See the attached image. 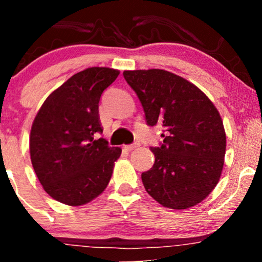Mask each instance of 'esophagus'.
Masks as SVG:
<instances>
[{"instance_id":"34e87169","label":"esophagus","mask_w":262,"mask_h":262,"mask_svg":"<svg viewBox=\"0 0 262 262\" xmlns=\"http://www.w3.org/2000/svg\"><path fill=\"white\" fill-rule=\"evenodd\" d=\"M140 146V144H138V143H134V144H130V145H125L124 146V149L125 150H128V151H132V150H135V149H138Z\"/></svg>"}]
</instances>
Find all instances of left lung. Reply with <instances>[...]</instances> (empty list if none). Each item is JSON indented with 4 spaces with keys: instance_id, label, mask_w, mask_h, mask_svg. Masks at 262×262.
<instances>
[{
    "instance_id": "1",
    "label": "left lung",
    "mask_w": 262,
    "mask_h": 262,
    "mask_svg": "<svg viewBox=\"0 0 262 262\" xmlns=\"http://www.w3.org/2000/svg\"><path fill=\"white\" fill-rule=\"evenodd\" d=\"M144 108L150 127L162 128L155 162L141 173L146 192L161 206L186 209L217 186L224 165L225 132L221 114L204 93L181 76L160 70L123 73Z\"/></svg>"
}]
</instances>
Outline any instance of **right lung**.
<instances>
[{
  "instance_id": "add662e5",
  "label": "right lung",
  "mask_w": 262,
  "mask_h": 262,
  "mask_svg": "<svg viewBox=\"0 0 262 262\" xmlns=\"http://www.w3.org/2000/svg\"><path fill=\"white\" fill-rule=\"evenodd\" d=\"M110 68H89L50 93L33 122L29 149L33 169L50 197L82 206L110 182L122 149L108 145L101 127L102 92L118 77Z\"/></svg>"
}]
</instances>
